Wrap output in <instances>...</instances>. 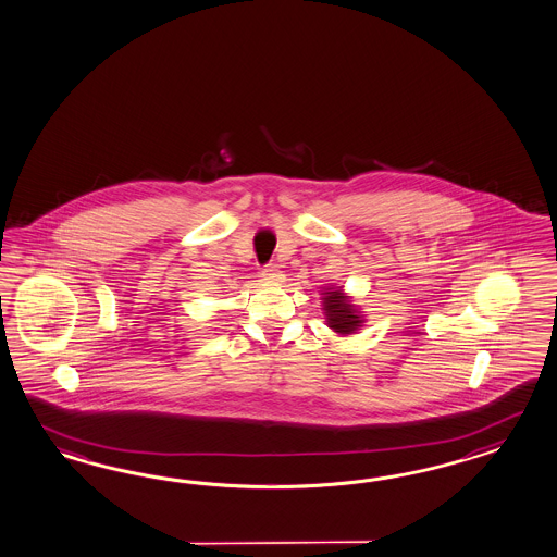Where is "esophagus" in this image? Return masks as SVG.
Here are the masks:
<instances>
[{
	"label": "esophagus",
	"instance_id": "34e87169",
	"mask_svg": "<svg viewBox=\"0 0 557 557\" xmlns=\"http://www.w3.org/2000/svg\"><path fill=\"white\" fill-rule=\"evenodd\" d=\"M261 277H263L265 282H280V280H282V273H280V270H277L275 265H268L265 270L261 271Z\"/></svg>",
	"mask_w": 557,
	"mask_h": 557
}]
</instances>
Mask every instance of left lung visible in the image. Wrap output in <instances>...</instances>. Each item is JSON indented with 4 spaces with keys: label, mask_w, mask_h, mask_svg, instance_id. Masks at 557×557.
<instances>
[{
    "label": "left lung",
    "mask_w": 557,
    "mask_h": 557,
    "mask_svg": "<svg viewBox=\"0 0 557 557\" xmlns=\"http://www.w3.org/2000/svg\"><path fill=\"white\" fill-rule=\"evenodd\" d=\"M324 300V314H326V324L338 334H352L362 326L361 312L359 308L350 301V296H345L341 287H329L322 292Z\"/></svg>",
    "instance_id": "left-lung-1"
}]
</instances>
